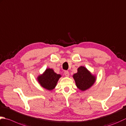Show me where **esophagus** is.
Listing matches in <instances>:
<instances>
[{
    "instance_id": "1",
    "label": "esophagus",
    "mask_w": 126,
    "mask_h": 126,
    "mask_svg": "<svg viewBox=\"0 0 126 126\" xmlns=\"http://www.w3.org/2000/svg\"><path fill=\"white\" fill-rule=\"evenodd\" d=\"M64 74L65 76H66V77H68V76H69V73L68 71H65L64 73Z\"/></svg>"
}]
</instances>
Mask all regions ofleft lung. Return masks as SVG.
<instances>
[{
  "label": "left lung",
  "instance_id": "1",
  "mask_svg": "<svg viewBox=\"0 0 126 126\" xmlns=\"http://www.w3.org/2000/svg\"><path fill=\"white\" fill-rule=\"evenodd\" d=\"M76 85L81 91H85L92 86L95 81V77L92 75L84 66L78 69V73L73 75Z\"/></svg>",
  "mask_w": 126,
  "mask_h": 126
}]
</instances>
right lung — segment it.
Masks as SVG:
<instances>
[{
	"label": "right lung",
	"instance_id": "add662e5",
	"mask_svg": "<svg viewBox=\"0 0 126 126\" xmlns=\"http://www.w3.org/2000/svg\"><path fill=\"white\" fill-rule=\"evenodd\" d=\"M61 77L52 69H46L43 75L38 76V80L42 87L48 90H52L56 87L59 79Z\"/></svg>",
	"mask_w": 126,
	"mask_h": 126
}]
</instances>
